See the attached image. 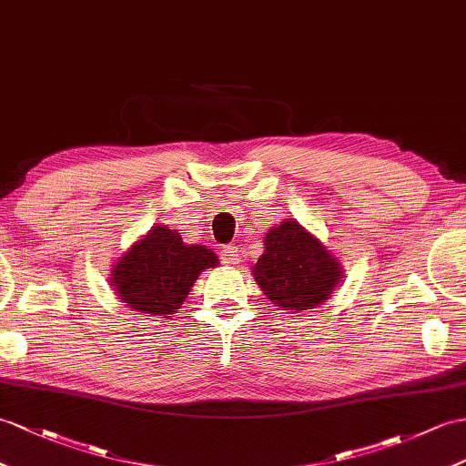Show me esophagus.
I'll list each match as a JSON object with an SVG mask.
<instances>
[{"mask_svg": "<svg viewBox=\"0 0 466 466\" xmlns=\"http://www.w3.org/2000/svg\"><path fill=\"white\" fill-rule=\"evenodd\" d=\"M221 253H223V260L225 263H229V265H237L239 263V247H235V245H223V248H221Z\"/></svg>", "mask_w": 466, "mask_h": 466, "instance_id": "esophagus-1", "label": "esophagus"}]
</instances>
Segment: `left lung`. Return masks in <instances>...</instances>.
Listing matches in <instances>:
<instances>
[{"label":"left lung","instance_id":"obj_1","mask_svg":"<svg viewBox=\"0 0 466 466\" xmlns=\"http://www.w3.org/2000/svg\"><path fill=\"white\" fill-rule=\"evenodd\" d=\"M253 275L272 304L299 312L328 300L342 267L299 221L287 219L267 233Z\"/></svg>","mask_w":466,"mask_h":466}]
</instances>
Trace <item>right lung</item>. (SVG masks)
<instances>
[{
    "label": "right lung",
    "instance_id": "obj_1",
    "mask_svg": "<svg viewBox=\"0 0 466 466\" xmlns=\"http://www.w3.org/2000/svg\"><path fill=\"white\" fill-rule=\"evenodd\" d=\"M218 267V255L203 245H186L181 235L156 225L112 270L118 297L130 309L166 316L186 300L199 272Z\"/></svg>",
    "mask_w": 466,
    "mask_h": 466
}]
</instances>
